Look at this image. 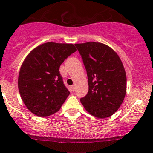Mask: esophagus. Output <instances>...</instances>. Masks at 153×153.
<instances>
[{"instance_id": "obj_1", "label": "esophagus", "mask_w": 153, "mask_h": 153, "mask_svg": "<svg viewBox=\"0 0 153 153\" xmlns=\"http://www.w3.org/2000/svg\"><path fill=\"white\" fill-rule=\"evenodd\" d=\"M71 89H72V91H74L75 90V85H72V86H71Z\"/></svg>"}]
</instances>
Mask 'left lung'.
Returning a JSON list of instances; mask_svg holds the SVG:
<instances>
[{
  "label": "left lung",
  "mask_w": 153,
  "mask_h": 153,
  "mask_svg": "<svg viewBox=\"0 0 153 153\" xmlns=\"http://www.w3.org/2000/svg\"><path fill=\"white\" fill-rule=\"evenodd\" d=\"M87 71L88 92L80 102L90 114L109 117L119 109L127 93V75L117 52L100 42L75 44Z\"/></svg>",
  "instance_id": "1"
}]
</instances>
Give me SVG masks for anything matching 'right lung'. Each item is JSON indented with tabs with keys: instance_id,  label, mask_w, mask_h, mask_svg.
<instances>
[{
	"instance_id": "add662e5",
	"label": "right lung",
	"mask_w": 153,
	"mask_h": 153,
	"mask_svg": "<svg viewBox=\"0 0 153 153\" xmlns=\"http://www.w3.org/2000/svg\"><path fill=\"white\" fill-rule=\"evenodd\" d=\"M73 44L47 42L33 49L19 71V94L26 108L41 117L60 109L70 92L63 83L59 66L76 51Z\"/></svg>"
}]
</instances>
